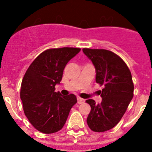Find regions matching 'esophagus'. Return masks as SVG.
<instances>
[{
	"mask_svg": "<svg viewBox=\"0 0 152 152\" xmlns=\"http://www.w3.org/2000/svg\"><path fill=\"white\" fill-rule=\"evenodd\" d=\"M84 103V100L80 97H77V103L78 104H81V103Z\"/></svg>",
	"mask_w": 152,
	"mask_h": 152,
	"instance_id": "esophagus-1",
	"label": "esophagus"
}]
</instances>
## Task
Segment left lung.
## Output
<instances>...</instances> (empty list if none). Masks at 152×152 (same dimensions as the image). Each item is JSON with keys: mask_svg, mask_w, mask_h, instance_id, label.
Here are the masks:
<instances>
[{"mask_svg": "<svg viewBox=\"0 0 152 152\" xmlns=\"http://www.w3.org/2000/svg\"><path fill=\"white\" fill-rule=\"evenodd\" d=\"M96 69V82L103 86L100 91L102 102L86 100L91 107L87 119L89 128L96 132L113 129L122 119L133 97L134 84L125 61L111 51L83 49Z\"/></svg>", "mask_w": 152, "mask_h": 152, "instance_id": "left-lung-1", "label": "left lung"}]
</instances>
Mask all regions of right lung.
<instances>
[{
    "mask_svg": "<svg viewBox=\"0 0 152 152\" xmlns=\"http://www.w3.org/2000/svg\"><path fill=\"white\" fill-rule=\"evenodd\" d=\"M80 51L71 47L47 49L35 58L24 75L20 88L24 113L42 133L61 130L77 103L75 95L62 96L55 91V86L61 80L67 63Z\"/></svg>",
    "mask_w": 152,
    "mask_h": 152,
    "instance_id": "obj_1",
    "label": "right lung"
}]
</instances>
